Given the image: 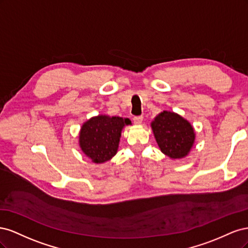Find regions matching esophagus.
I'll return each instance as SVG.
<instances>
[{"instance_id":"obj_1","label":"esophagus","mask_w":248,"mask_h":248,"mask_svg":"<svg viewBox=\"0 0 248 248\" xmlns=\"http://www.w3.org/2000/svg\"><path fill=\"white\" fill-rule=\"evenodd\" d=\"M142 120H144V117L142 116H137V117H133V123L134 124H141L142 123Z\"/></svg>"}]
</instances>
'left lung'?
Masks as SVG:
<instances>
[{"label":"left lung","mask_w":248,"mask_h":248,"mask_svg":"<svg viewBox=\"0 0 248 248\" xmlns=\"http://www.w3.org/2000/svg\"><path fill=\"white\" fill-rule=\"evenodd\" d=\"M161 152L170 158H183L194 142V131L188 121L175 112L163 110L151 123Z\"/></svg>","instance_id":"left-lung-1"}]
</instances>
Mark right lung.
<instances>
[{
	"label": "right lung",
	"mask_w": 248,
	"mask_h": 248,
	"mask_svg": "<svg viewBox=\"0 0 248 248\" xmlns=\"http://www.w3.org/2000/svg\"><path fill=\"white\" fill-rule=\"evenodd\" d=\"M129 119L98 116L82 125L79 133V146L95 163H102L115 156L119 147L121 131Z\"/></svg>",
	"instance_id": "1"
}]
</instances>
